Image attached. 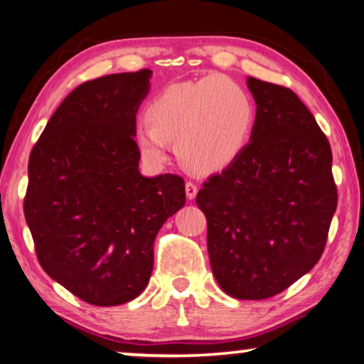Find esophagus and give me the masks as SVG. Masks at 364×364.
Instances as JSON below:
<instances>
[{
  "label": "esophagus",
  "mask_w": 364,
  "mask_h": 364,
  "mask_svg": "<svg viewBox=\"0 0 364 364\" xmlns=\"http://www.w3.org/2000/svg\"><path fill=\"white\" fill-rule=\"evenodd\" d=\"M196 194H198V186L193 181H188L186 183V196H188V199H194V198H196Z\"/></svg>",
  "instance_id": "esophagus-1"
}]
</instances>
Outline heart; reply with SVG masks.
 Masks as SVG:
<instances>
[{
  "instance_id": "1",
  "label": "heart",
  "mask_w": 364,
  "mask_h": 364,
  "mask_svg": "<svg viewBox=\"0 0 364 364\" xmlns=\"http://www.w3.org/2000/svg\"><path fill=\"white\" fill-rule=\"evenodd\" d=\"M257 109L248 91L235 81L208 77L168 86L145 109L149 127L134 139L151 165L166 160V142H176L180 159L198 173L230 166L250 142Z\"/></svg>"
}]
</instances>
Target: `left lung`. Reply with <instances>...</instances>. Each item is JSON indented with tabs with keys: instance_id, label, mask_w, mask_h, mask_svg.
Masks as SVG:
<instances>
[{
	"instance_id": "left-lung-1",
	"label": "left lung",
	"mask_w": 364,
	"mask_h": 364,
	"mask_svg": "<svg viewBox=\"0 0 364 364\" xmlns=\"http://www.w3.org/2000/svg\"><path fill=\"white\" fill-rule=\"evenodd\" d=\"M257 121L247 149L196 196L210 268L235 299L276 296L321 259L337 209L332 150L294 91L248 77Z\"/></svg>"
}]
</instances>
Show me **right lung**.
Returning a JSON list of instances; mask_svg holds the SVG:
<instances>
[{
	"mask_svg": "<svg viewBox=\"0 0 364 364\" xmlns=\"http://www.w3.org/2000/svg\"><path fill=\"white\" fill-rule=\"evenodd\" d=\"M150 70L86 81L48 119L29 156L24 215L43 271L93 306L137 297L154 242L186 203L178 175L139 171L135 114Z\"/></svg>",
	"mask_w": 364,
	"mask_h": 364,
	"instance_id": "right-lung-1",
	"label": "right lung"
}]
</instances>
